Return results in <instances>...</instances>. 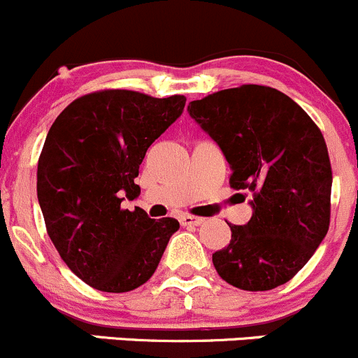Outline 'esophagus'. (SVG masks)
Returning <instances> with one entry per match:
<instances>
[{
    "mask_svg": "<svg viewBox=\"0 0 358 358\" xmlns=\"http://www.w3.org/2000/svg\"><path fill=\"white\" fill-rule=\"evenodd\" d=\"M179 221L182 226H200V224H203L205 219L194 217V215H189V214H184V215H180Z\"/></svg>",
    "mask_w": 358,
    "mask_h": 358,
    "instance_id": "34e87169",
    "label": "esophagus"
}]
</instances>
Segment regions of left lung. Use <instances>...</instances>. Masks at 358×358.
<instances>
[{
  "label": "left lung",
  "mask_w": 358,
  "mask_h": 358,
  "mask_svg": "<svg viewBox=\"0 0 358 358\" xmlns=\"http://www.w3.org/2000/svg\"><path fill=\"white\" fill-rule=\"evenodd\" d=\"M221 148L229 184L249 189L252 215L231 228L212 254L219 277L243 291H270L291 280L325 238L332 172L322 132L277 88L243 85L187 106Z\"/></svg>",
  "instance_id": "1"
}]
</instances>
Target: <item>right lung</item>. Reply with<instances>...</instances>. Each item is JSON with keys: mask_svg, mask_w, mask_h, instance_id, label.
Listing matches in <instances>:
<instances>
[{"mask_svg": "<svg viewBox=\"0 0 358 358\" xmlns=\"http://www.w3.org/2000/svg\"><path fill=\"white\" fill-rule=\"evenodd\" d=\"M184 104V95L104 90L71 102L48 130L36 182L48 236L69 270L97 291L146 284L179 229L176 219L120 205L141 194L134 179L144 155Z\"/></svg>", "mask_w": 358, "mask_h": 358, "instance_id": "1", "label": "right lung"}]
</instances>
